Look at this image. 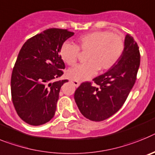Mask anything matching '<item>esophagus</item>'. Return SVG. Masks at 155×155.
<instances>
[{
  "label": "esophagus",
  "instance_id": "1",
  "mask_svg": "<svg viewBox=\"0 0 155 155\" xmlns=\"http://www.w3.org/2000/svg\"><path fill=\"white\" fill-rule=\"evenodd\" d=\"M71 82H72V83H73V85L76 87H78L79 85H80V82L77 81V80H72Z\"/></svg>",
  "mask_w": 155,
  "mask_h": 155
}]
</instances>
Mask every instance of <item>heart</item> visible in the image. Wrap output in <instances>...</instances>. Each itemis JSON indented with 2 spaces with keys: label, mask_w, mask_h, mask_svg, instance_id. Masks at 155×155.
Returning <instances> with one entry per match:
<instances>
[{
  "label": "heart",
  "mask_w": 155,
  "mask_h": 155,
  "mask_svg": "<svg viewBox=\"0 0 155 155\" xmlns=\"http://www.w3.org/2000/svg\"><path fill=\"white\" fill-rule=\"evenodd\" d=\"M125 40L119 33L108 30H97L81 35L76 44L64 42L59 50V55L64 62L74 65L78 60L79 50L87 51V62L77 64L68 71V77L74 80H87L97 73L112 68L124 51Z\"/></svg>",
  "instance_id": "b5f03b06"
}]
</instances>
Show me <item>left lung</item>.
<instances>
[{"label":"left lung","instance_id":"obj_1","mask_svg":"<svg viewBox=\"0 0 155 155\" xmlns=\"http://www.w3.org/2000/svg\"><path fill=\"white\" fill-rule=\"evenodd\" d=\"M140 63L139 47L127 34L125 48L118 62L107 72L84 82L76 89L74 98L82 115L94 122L111 117L120 109L134 87Z\"/></svg>","mask_w":155,"mask_h":155}]
</instances>
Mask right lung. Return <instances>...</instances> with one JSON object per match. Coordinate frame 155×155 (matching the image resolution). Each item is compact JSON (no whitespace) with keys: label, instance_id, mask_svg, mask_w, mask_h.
Returning <instances> with one entry per match:
<instances>
[{"label":"right lung","instance_id":"add662e5","mask_svg":"<svg viewBox=\"0 0 155 155\" xmlns=\"http://www.w3.org/2000/svg\"><path fill=\"white\" fill-rule=\"evenodd\" d=\"M73 35L67 29H46L20 50L11 79L12 99L18 116L31 126L44 124L54 115L61 86L68 81L57 80L65 68L59 50Z\"/></svg>","mask_w":155,"mask_h":155}]
</instances>
